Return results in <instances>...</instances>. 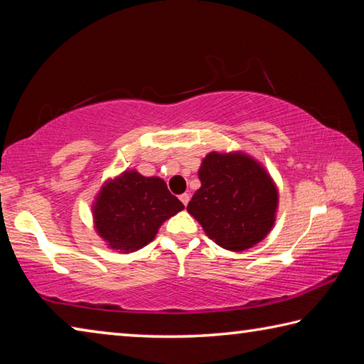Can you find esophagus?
Returning a JSON list of instances; mask_svg holds the SVG:
<instances>
[{
  "mask_svg": "<svg viewBox=\"0 0 364 364\" xmlns=\"http://www.w3.org/2000/svg\"><path fill=\"white\" fill-rule=\"evenodd\" d=\"M180 200L183 202V205H184V207H186V205L189 204V194H186V193H184V194H181V196H180Z\"/></svg>",
  "mask_w": 364,
  "mask_h": 364,
  "instance_id": "esophagus-1",
  "label": "esophagus"
}]
</instances>
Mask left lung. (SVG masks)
Wrapping results in <instances>:
<instances>
[{
	"label": "left lung",
	"mask_w": 364,
	"mask_h": 364,
	"mask_svg": "<svg viewBox=\"0 0 364 364\" xmlns=\"http://www.w3.org/2000/svg\"><path fill=\"white\" fill-rule=\"evenodd\" d=\"M200 188L188 204L220 247L242 252L263 241L278 208V188L255 159L244 152H210L199 168Z\"/></svg>",
	"instance_id": "1"
}]
</instances>
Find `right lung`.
Segmentation results:
<instances>
[{
  "label": "right lung",
  "instance_id": "1",
  "mask_svg": "<svg viewBox=\"0 0 364 364\" xmlns=\"http://www.w3.org/2000/svg\"><path fill=\"white\" fill-rule=\"evenodd\" d=\"M183 208L164 180L127 170L96 196L95 228L110 249L128 254L149 244L160 225Z\"/></svg>",
  "mask_w": 364,
  "mask_h": 364
}]
</instances>
